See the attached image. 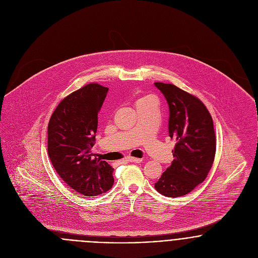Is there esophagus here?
<instances>
[{
  "label": "esophagus",
  "instance_id": "34e87169",
  "mask_svg": "<svg viewBox=\"0 0 258 258\" xmlns=\"http://www.w3.org/2000/svg\"><path fill=\"white\" fill-rule=\"evenodd\" d=\"M125 161L130 162V163H141L142 159H138V158H133V157H127L125 159Z\"/></svg>",
  "mask_w": 258,
  "mask_h": 258
}]
</instances>
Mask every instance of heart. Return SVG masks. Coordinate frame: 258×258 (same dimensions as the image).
<instances>
[{"label":"heart","mask_w":258,"mask_h":258,"mask_svg":"<svg viewBox=\"0 0 258 258\" xmlns=\"http://www.w3.org/2000/svg\"><path fill=\"white\" fill-rule=\"evenodd\" d=\"M151 99H153L151 96H145V97H142V98H140V99L138 100V102H139V101H146V100H151Z\"/></svg>","instance_id":"b5f03b06"}]
</instances>
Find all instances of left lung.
Wrapping results in <instances>:
<instances>
[{
    "label": "left lung",
    "instance_id": "1",
    "mask_svg": "<svg viewBox=\"0 0 258 258\" xmlns=\"http://www.w3.org/2000/svg\"><path fill=\"white\" fill-rule=\"evenodd\" d=\"M169 106V136L177 141L174 160L155 183L163 196L177 198L207 178L216 154V135L210 112L197 97L174 84L155 82Z\"/></svg>",
    "mask_w": 258,
    "mask_h": 258
}]
</instances>
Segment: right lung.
Masks as SVG:
<instances>
[{
    "label": "right lung",
    "instance_id": "obj_1",
    "mask_svg": "<svg viewBox=\"0 0 258 258\" xmlns=\"http://www.w3.org/2000/svg\"><path fill=\"white\" fill-rule=\"evenodd\" d=\"M108 88L90 83L67 96L52 113L47 127V152L60 178L75 191L94 197L114 183L113 168L91 153L98 112Z\"/></svg>",
    "mask_w": 258,
    "mask_h": 258
}]
</instances>
